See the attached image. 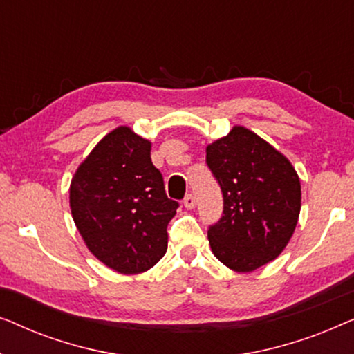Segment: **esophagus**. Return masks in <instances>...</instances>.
<instances>
[{
	"label": "esophagus",
	"instance_id": "obj_1",
	"mask_svg": "<svg viewBox=\"0 0 354 354\" xmlns=\"http://www.w3.org/2000/svg\"><path fill=\"white\" fill-rule=\"evenodd\" d=\"M195 205H196V201H195V196H193V195H187L185 198H183V206H185L187 209H193Z\"/></svg>",
	"mask_w": 354,
	"mask_h": 354
}]
</instances>
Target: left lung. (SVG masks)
<instances>
[{
	"label": "left lung",
	"mask_w": 354,
	"mask_h": 354,
	"mask_svg": "<svg viewBox=\"0 0 354 354\" xmlns=\"http://www.w3.org/2000/svg\"><path fill=\"white\" fill-rule=\"evenodd\" d=\"M219 182L224 212L207 230L212 253L235 272L274 261L292 239L301 185L292 162L251 130L235 125L206 148Z\"/></svg>",
	"instance_id": "1"
}]
</instances>
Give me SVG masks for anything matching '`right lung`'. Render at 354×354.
<instances>
[{"mask_svg": "<svg viewBox=\"0 0 354 354\" xmlns=\"http://www.w3.org/2000/svg\"><path fill=\"white\" fill-rule=\"evenodd\" d=\"M69 203L86 248L115 272H145L166 254L178 203L153 166L151 142L130 127L114 129L91 149L72 177Z\"/></svg>", "mask_w": 354, "mask_h": 354, "instance_id": "add662e5", "label": "right lung"}]
</instances>
